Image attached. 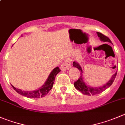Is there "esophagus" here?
<instances>
[{
  "instance_id": "34e87169",
  "label": "esophagus",
  "mask_w": 125,
  "mask_h": 125,
  "mask_svg": "<svg viewBox=\"0 0 125 125\" xmlns=\"http://www.w3.org/2000/svg\"><path fill=\"white\" fill-rule=\"evenodd\" d=\"M71 66V62H70V60H66L63 62V63L61 65V70L62 71H66V70H68L69 68H70Z\"/></svg>"
}]
</instances>
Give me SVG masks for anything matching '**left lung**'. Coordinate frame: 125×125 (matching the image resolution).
<instances>
[{
    "instance_id": "8db88e82",
    "label": "left lung",
    "mask_w": 125,
    "mask_h": 125,
    "mask_svg": "<svg viewBox=\"0 0 125 125\" xmlns=\"http://www.w3.org/2000/svg\"><path fill=\"white\" fill-rule=\"evenodd\" d=\"M98 36L100 37V40L101 41L104 42H109V43H112L111 41V40L107 37V36L104 35L103 33H100V32H97ZM73 66L74 67L77 68L79 69L80 71H81V76L78 78V79L76 81H75L74 82V85L75 88L77 90H78L79 91L81 92L82 93L84 94V95H96V94H98V93H101V92H104L106 89H107L108 87H109L112 84L113 82L114 81L115 78V76L117 75V73L113 75L111 77V79L109 80L107 83H106L104 85H103L101 87H95V88H93V87H88V86H87L85 84L84 82L82 81V70L81 68V67L80 66V65L77 63L76 62H73Z\"/></svg>"
}]
</instances>
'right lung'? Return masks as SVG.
<instances>
[{"label":"right lung","mask_w":125,"mask_h":125,"mask_svg":"<svg viewBox=\"0 0 125 125\" xmlns=\"http://www.w3.org/2000/svg\"><path fill=\"white\" fill-rule=\"evenodd\" d=\"M61 70H60V69H59V67L55 68L52 70V71L50 75L48 77L45 83L40 88L35 91H32V92L22 91L21 90L15 88L13 85H12V87L19 94L22 95V96H25V97L30 98H39L44 97L49 93V91L52 89L53 84H54L55 76Z\"/></svg>","instance_id":"right-lung-1"}]
</instances>
